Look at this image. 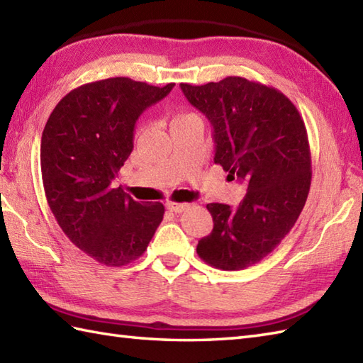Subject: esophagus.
<instances>
[{"mask_svg": "<svg viewBox=\"0 0 363 363\" xmlns=\"http://www.w3.org/2000/svg\"><path fill=\"white\" fill-rule=\"evenodd\" d=\"M165 206H167V209L169 212H174V213H181V212H184L186 209H189V204H186V203H172V201H168Z\"/></svg>", "mask_w": 363, "mask_h": 363, "instance_id": "esophagus-1", "label": "esophagus"}]
</instances>
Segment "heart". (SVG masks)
Here are the masks:
<instances>
[{"mask_svg":"<svg viewBox=\"0 0 363 363\" xmlns=\"http://www.w3.org/2000/svg\"><path fill=\"white\" fill-rule=\"evenodd\" d=\"M190 117H196V115L190 113V112H181V113H177V115H176L174 120H173V123H174V121H179V120H186V118H190Z\"/></svg>","mask_w":363,"mask_h":363,"instance_id":"obj_1","label":"heart"}]
</instances>
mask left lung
Listing matches in <instances>:
<instances>
[{"label": "left lung", "mask_w": 363, "mask_h": 363, "mask_svg": "<svg viewBox=\"0 0 363 363\" xmlns=\"http://www.w3.org/2000/svg\"><path fill=\"white\" fill-rule=\"evenodd\" d=\"M181 90L213 128V162L246 184L237 207L211 203L213 229L196 252L211 267L234 272L267 257L290 233L309 195L307 130L282 91L240 76Z\"/></svg>", "instance_id": "1"}]
</instances>
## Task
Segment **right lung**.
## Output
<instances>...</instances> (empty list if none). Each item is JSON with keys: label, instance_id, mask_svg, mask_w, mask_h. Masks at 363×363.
I'll return each instance as SVG.
<instances>
[{"label": "right lung", "instance_id": "add662e5", "mask_svg": "<svg viewBox=\"0 0 363 363\" xmlns=\"http://www.w3.org/2000/svg\"><path fill=\"white\" fill-rule=\"evenodd\" d=\"M173 87L129 78L84 84L46 121L40 145L46 201L72 243L99 264L137 260L164 218V204L138 203L115 189L113 179L133 152L138 117Z\"/></svg>", "mask_w": 363, "mask_h": 363}]
</instances>
